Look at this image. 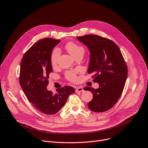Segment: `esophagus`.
<instances>
[{
	"instance_id": "obj_1",
	"label": "esophagus",
	"mask_w": 148,
	"mask_h": 148,
	"mask_svg": "<svg viewBox=\"0 0 148 148\" xmlns=\"http://www.w3.org/2000/svg\"><path fill=\"white\" fill-rule=\"evenodd\" d=\"M75 91L76 93L78 92H82V91H84V89L82 87H79L78 88H76L75 90Z\"/></svg>"
}]
</instances>
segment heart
I'll list each match as a JSON object with an SVG mask.
<instances>
[{"label":"heart","mask_w":148,"mask_h":148,"mask_svg":"<svg viewBox=\"0 0 148 148\" xmlns=\"http://www.w3.org/2000/svg\"><path fill=\"white\" fill-rule=\"evenodd\" d=\"M67 51L73 57H75L76 55L79 53L84 52V49L79 45L74 43V42H69L66 46ZM60 56V51L57 47L53 49L51 55V62L52 67H56L58 64V60ZM65 76L67 80L71 82H76L78 79L76 73L73 71H67L65 73Z\"/></svg>","instance_id":"heart-1"}]
</instances>
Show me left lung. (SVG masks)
I'll use <instances>...</instances> for the list:
<instances>
[{"instance_id":"left-lung-1","label":"left lung","mask_w":148,"mask_h":148,"mask_svg":"<svg viewBox=\"0 0 148 148\" xmlns=\"http://www.w3.org/2000/svg\"><path fill=\"white\" fill-rule=\"evenodd\" d=\"M76 38L88 47L90 52L88 73H93V81L99 84L97 89L84 88L93 93L88 107L96 112L106 111L122 95L127 78V66L120 49L112 40L93 34Z\"/></svg>"}]
</instances>
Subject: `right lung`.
Listing matches in <instances>:
<instances>
[{
  "label": "right lung",
  "mask_w": 148,
  "mask_h": 148,
  "mask_svg": "<svg viewBox=\"0 0 148 148\" xmlns=\"http://www.w3.org/2000/svg\"><path fill=\"white\" fill-rule=\"evenodd\" d=\"M60 40L45 38L34 43L25 52L20 64L19 82L28 101L47 115L56 114L67 102L75 88L64 86L53 93L48 91L49 74L52 71L51 55Z\"/></svg>",
  "instance_id": "1"
}]
</instances>
